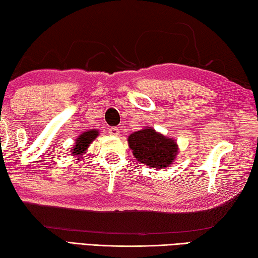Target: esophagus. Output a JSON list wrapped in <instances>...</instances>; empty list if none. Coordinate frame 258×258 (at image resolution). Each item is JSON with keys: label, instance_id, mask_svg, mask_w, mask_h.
<instances>
[{"label": "esophagus", "instance_id": "obj_1", "mask_svg": "<svg viewBox=\"0 0 258 258\" xmlns=\"http://www.w3.org/2000/svg\"><path fill=\"white\" fill-rule=\"evenodd\" d=\"M108 134L111 135V136H119L120 132H119V129L115 128V126H112V128L108 129Z\"/></svg>", "mask_w": 258, "mask_h": 258}]
</instances>
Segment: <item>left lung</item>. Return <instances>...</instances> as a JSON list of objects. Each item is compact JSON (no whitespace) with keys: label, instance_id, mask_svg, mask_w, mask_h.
<instances>
[{"label":"left lung","instance_id":"1","mask_svg":"<svg viewBox=\"0 0 258 258\" xmlns=\"http://www.w3.org/2000/svg\"><path fill=\"white\" fill-rule=\"evenodd\" d=\"M128 145L138 162L155 169L170 166L178 155V145L152 126H145L128 137Z\"/></svg>","mask_w":258,"mask_h":258}]
</instances>
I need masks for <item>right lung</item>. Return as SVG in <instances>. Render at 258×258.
Returning <instances> with one entry per match:
<instances>
[{
  "mask_svg": "<svg viewBox=\"0 0 258 258\" xmlns=\"http://www.w3.org/2000/svg\"><path fill=\"white\" fill-rule=\"evenodd\" d=\"M98 135H99V132L97 129L87 130V132H84L81 135H79V137L75 139L73 149L71 150L72 155L77 157L78 160L83 159L84 154L87 153V151H88V149H89L90 144L95 141Z\"/></svg>",
  "mask_w": 258,
  "mask_h": 258,
  "instance_id": "1",
  "label": "right lung"
}]
</instances>
